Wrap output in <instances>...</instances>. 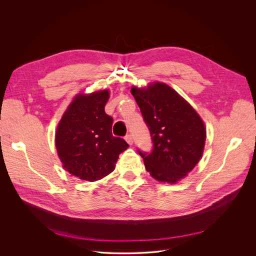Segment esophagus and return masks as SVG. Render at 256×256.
<instances>
[{
  "mask_svg": "<svg viewBox=\"0 0 256 256\" xmlns=\"http://www.w3.org/2000/svg\"><path fill=\"white\" fill-rule=\"evenodd\" d=\"M126 142L130 144V146H132V144H134V140H132V136H130V134H126Z\"/></svg>",
  "mask_w": 256,
  "mask_h": 256,
  "instance_id": "1",
  "label": "esophagus"
}]
</instances>
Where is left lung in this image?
Segmentation results:
<instances>
[{
    "instance_id": "left-lung-1",
    "label": "left lung",
    "mask_w": 256,
    "mask_h": 256,
    "mask_svg": "<svg viewBox=\"0 0 256 256\" xmlns=\"http://www.w3.org/2000/svg\"><path fill=\"white\" fill-rule=\"evenodd\" d=\"M153 140V152H138L159 182L175 184L200 160L206 138L204 120L173 88L162 82L130 89Z\"/></svg>"
}]
</instances>
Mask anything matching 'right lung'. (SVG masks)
Returning a JSON list of instances; mask_svg holds the SVG:
<instances>
[{"instance_id": "right-lung-1", "label": "right lung", "mask_w": 256, "mask_h": 256, "mask_svg": "<svg viewBox=\"0 0 256 256\" xmlns=\"http://www.w3.org/2000/svg\"><path fill=\"white\" fill-rule=\"evenodd\" d=\"M109 90L78 93L64 112L54 142L62 168L81 180H100L116 169L120 154L128 148L112 136L114 120L104 107Z\"/></svg>"}]
</instances>
